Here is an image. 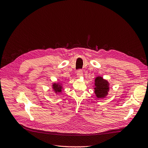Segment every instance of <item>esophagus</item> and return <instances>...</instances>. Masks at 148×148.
<instances>
[{"instance_id": "obj_1", "label": "esophagus", "mask_w": 148, "mask_h": 148, "mask_svg": "<svg viewBox=\"0 0 148 148\" xmlns=\"http://www.w3.org/2000/svg\"><path fill=\"white\" fill-rule=\"evenodd\" d=\"M77 77H78V78H80V77H83V71H82V70H78V71H77Z\"/></svg>"}]
</instances>
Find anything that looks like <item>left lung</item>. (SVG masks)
<instances>
[{"label": "left lung", "instance_id": "left-lung-1", "mask_svg": "<svg viewBox=\"0 0 148 148\" xmlns=\"http://www.w3.org/2000/svg\"><path fill=\"white\" fill-rule=\"evenodd\" d=\"M95 83V93L97 98H104L109 90V83L101 77H97Z\"/></svg>", "mask_w": 148, "mask_h": 148}]
</instances>
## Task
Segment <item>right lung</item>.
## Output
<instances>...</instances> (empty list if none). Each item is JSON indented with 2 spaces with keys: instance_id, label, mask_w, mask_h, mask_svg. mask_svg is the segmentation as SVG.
Returning <instances> with one entry per match:
<instances>
[{
  "instance_id": "add662e5",
  "label": "right lung",
  "mask_w": 148,
  "mask_h": 148,
  "mask_svg": "<svg viewBox=\"0 0 148 148\" xmlns=\"http://www.w3.org/2000/svg\"><path fill=\"white\" fill-rule=\"evenodd\" d=\"M62 88H63V87H62L61 84L56 83L52 84V89H53V91H54L56 94L61 92Z\"/></svg>"
}]
</instances>
